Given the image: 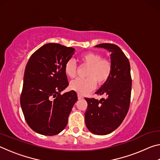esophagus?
Masks as SVG:
<instances>
[{
  "instance_id": "esophagus-1",
  "label": "esophagus",
  "mask_w": 160,
  "mask_h": 160,
  "mask_svg": "<svg viewBox=\"0 0 160 160\" xmlns=\"http://www.w3.org/2000/svg\"><path fill=\"white\" fill-rule=\"evenodd\" d=\"M82 98H83V97L81 95V94H78V99H82Z\"/></svg>"
}]
</instances>
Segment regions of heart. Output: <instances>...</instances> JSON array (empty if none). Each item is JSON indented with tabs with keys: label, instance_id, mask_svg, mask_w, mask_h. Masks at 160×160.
<instances>
[{
	"label": "heart",
	"instance_id": "1",
	"mask_svg": "<svg viewBox=\"0 0 160 160\" xmlns=\"http://www.w3.org/2000/svg\"><path fill=\"white\" fill-rule=\"evenodd\" d=\"M82 66L88 67L86 72V78H78L70 83L72 90L80 94L90 92L95 88L96 82L103 85L109 80L112 75L113 67L112 62L108 58H103L98 52H87L80 56ZM65 73L68 77L73 78L77 75L78 66L73 59L66 61L64 67Z\"/></svg>",
	"mask_w": 160,
	"mask_h": 160
}]
</instances>
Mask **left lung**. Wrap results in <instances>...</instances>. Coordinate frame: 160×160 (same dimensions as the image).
<instances>
[{
  "label": "left lung",
  "mask_w": 160,
  "mask_h": 160,
  "mask_svg": "<svg viewBox=\"0 0 160 160\" xmlns=\"http://www.w3.org/2000/svg\"><path fill=\"white\" fill-rule=\"evenodd\" d=\"M95 47L111 52L113 70L109 80L96 92L99 95L106 94V98H85L88 102L85 125L92 133L104 135L117 128L128 112L132 86L131 66L128 58L118 46L104 43Z\"/></svg>",
  "instance_id": "8db88e82"
}]
</instances>
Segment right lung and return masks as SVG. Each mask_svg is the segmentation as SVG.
I'll return each instance as SVG.
<instances>
[{"label": "right lung", "mask_w": 160, "mask_h": 160, "mask_svg": "<svg viewBox=\"0 0 160 160\" xmlns=\"http://www.w3.org/2000/svg\"><path fill=\"white\" fill-rule=\"evenodd\" d=\"M75 48L47 44L32 54L25 68L20 104L29 126L37 133L55 135L66 128L72 108L78 100L68 86L64 67Z\"/></svg>", "instance_id": "obj_1"}]
</instances>
